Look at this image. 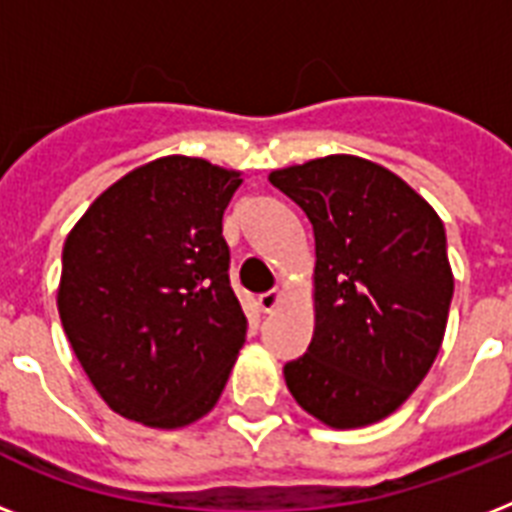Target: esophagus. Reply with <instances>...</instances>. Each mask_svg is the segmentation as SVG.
<instances>
[{"mask_svg":"<svg viewBox=\"0 0 512 512\" xmlns=\"http://www.w3.org/2000/svg\"><path fill=\"white\" fill-rule=\"evenodd\" d=\"M281 303H284V295H281L279 289H271V292H265V295L257 297V305H260V311L263 313L276 311Z\"/></svg>","mask_w":512,"mask_h":512,"instance_id":"34e87169","label":"esophagus"}]
</instances>
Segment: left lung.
<instances>
[{"mask_svg": "<svg viewBox=\"0 0 512 512\" xmlns=\"http://www.w3.org/2000/svg\"><path fill=\"white\" fill-rule=\"evenodd\" d=\"M313 225L316 327L284 366L289 393L329 428H364L412 396L436 361L454 276L436 209L398 175L335 154L268 175Z\"/></svg>", "mask_w": 512, "mask_h": 512, "instance_id": "8db88e82", "label": "left lung"}]
</instances>
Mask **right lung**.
Instances as JSON below:
<instances>
[{
  "label": "right lung",
  "instance_id": "add662e5",
  "mask_svg": "<svg viewBox=\"0 0 512 512\" xmlns=\"http://www.w3.org/2000/svg\"><path fill=\"white\" fill-rule=\"evenodd\" d=\"M241 172L162 156L100 193L63 244L58 313L90 382L148 428L217 404L247 337L223 212Z\"/></svg>",
  "mask_w": 512,
  "mask_h": 512
}]
</instances>
